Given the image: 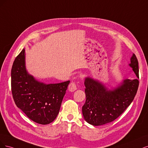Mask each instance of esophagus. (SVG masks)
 Returning <instances> with one entry per match:
<instances>
[{
    "instance_id": "34e87169",
    "label": "esophagus",
    "mask_w": 148,
    "mask_h": 148,
    "mask_svg": "<svg viewBox=\"0 0 148 148\" xmlns=\"http://www.w3.org/2000/svg\"><path fill=\"white\" fill-rule=\"evenodd\" d=\"M69 91L70 92H74L75 90H77V85L74 82H71L68 87Z\"/></svg>"
}]
</instances>
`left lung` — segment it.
I'll list each match as a JSON object with an SVG mask.
<instances>
[{
	"label": "left lung",
	"instance_id": "left-lung-1",
	"mask_svg": "<svg viewBox=\"0 0 148 148\" xmlns=\"http://www.w3.org/2000/svg\"><path fill=\"white\" fill-rule=\"evenodd\" d=\"M129 66L138 79L123 80L112 89L97 80L89 77L85 79L86 101L82 106V114L87 122L95 126L111 122L130 106L139 85L138 61L135 54L131 57Z\"/></svg>",
	"mask_w": 148,
	"mask_h": 148
}]
</instances>
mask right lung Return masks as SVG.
Listing matches in <instances>:
<instances>
[{
    "label": "right lung",
    "mask_w": 148,
    "mask_h": 148,
    "mask_svg": "<svg viewBox=\"0 0 148 148\" xmlns=\"http://www.w3.org/2000/svg\"><path fill=\"white\" fill-rule=\"evenodd\" d=\"M69 82L46 84L36 80L26 70L25 49L13 62L11 86L14 101L28 118L39 124H49L56 119Z\"/></svg>",
    "instance_id": "1"
}]
</instances>
